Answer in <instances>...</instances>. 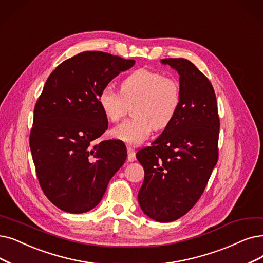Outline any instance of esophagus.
Masks as SVG:
<instances>
[{"label":"esophagus","mask_w":263,"mask_h":263,"mask_svg":"<svg viewBox=\"0 0 263 263\" xmlns=\"http://www.w3.org/2000/svg\"><path fill=\"white\" fill-rule=\"evenodd\" d=\"M127 152H128V156H127L128 162H134V161H136V152H135L133 146L127 145Z\"/></svg>","instance_id":"1"}]
</instances>
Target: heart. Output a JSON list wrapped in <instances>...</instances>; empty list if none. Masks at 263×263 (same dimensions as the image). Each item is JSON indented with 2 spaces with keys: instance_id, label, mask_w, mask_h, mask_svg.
Returning <instances> with one entry per match:
<instances>
[{
  "instance_id": "heart-1",
  "label": "heart",
  "mask_w": 263,
  "mask_h": 263,
  "mask_svg": "<svg viewBox=\"0 0 263 263\" xmlns=\"http://www.w3.org/2000/svg\"><path fill=\"white\" fill-rule=\"evenodd\" d=\"M98 106L109 122H119L134 104V119L110 130L113 139L138 145L149 138L152 130L170 125L181 106V90L176 80L149 69L135 70L120 84V92L104 87L97 97Z\"/></svg>"
}]
</instances>
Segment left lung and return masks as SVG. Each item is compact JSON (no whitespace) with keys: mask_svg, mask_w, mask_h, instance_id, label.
<instances>
[{"mask_svg":"<svg viewBox=\"0 0 263 263\" xmlns=\"http://www.w3.org/2000/svg\"><path fill=\"white\" fill-rule=\"evenodd\" d=\"M179 74L181 106L151 146L136 157L144 170L138 202L145 216L171 222L203 194L218 161L220 122L212 83L191 61L162 59Z\"/></svg>","mask_w":263,"mask_h":263,"instance_id":"left-lung-1","label":"left lung"}]
</instances>
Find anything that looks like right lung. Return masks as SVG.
<instances>
[{"instance_id":"right-lung-1","label":"right lung","mask_w":263,"mask_h":263,"mask_svg":"<svg viewBox=\"0 0 263 263\" xmlns=\"http://www.w3.org/2000/svg\"><path fill=\"white\" fill-rule=\"evenodd\" d=\"M135 65L102 51H84L48 77L34 108L30 149L40 185L49 201L70 214L96 207L127 157L120 140L93 143L108 129L97 97Z\"/></svg>"}]
</instances>
